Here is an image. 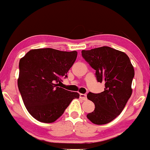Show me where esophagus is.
Listing matches in <instances>:
<instances>
[{
	"instance_id": "esophagus-1",
	"label": "esophagus",
	"mask_w": 150,
	"mask_h": 150,
	"mask_svg": "<svg viewBox=\"0 0 150 150\" xmlns=\"http://www.w3.org/2000/svg\"><path fill=\"white\" fill-rule=\"evenodd\" d=\"M80 97L81 99H82V100H84V101L87 100V95H86V94H80Z\"/></svg>"
}]
</instances>
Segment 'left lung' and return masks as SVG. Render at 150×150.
<instances>
[{
    "instance_id": "1",
    "label": "left lung",
    "mask_w": 150,
    "mask_h": 150,
    "mask_svg": "<svg viewBox=\"0 0 150 150\" xmlns=\"http://www.w3.org/2000/svg\"><path fill=\"white\" fill-rule=\"evenodd\" d=\"M82 55L96 70L98 82L105 85L104 92L87 94L95 108L87 117L94 124H106L122 112L130 99L135 70L127 54L108 46L82 50Z\"/></svg>"
}]
</instances>
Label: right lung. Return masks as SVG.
Masks as SVG:
<instances>
[{"label": "right lung", "mask_w": 150, "mask_h": 150, "mask_svg": "<svg viewBox=\"0 0 150 150\" xmlns=\"http://www.w3.org/2000/svg\"><path fill=\"white\" fill-rule=\"evenodd\" d=\"M76 51H62L46 48L30 50L19 63L18 85L30 115L42 123L56 121L64 113L77 92L58 87L61 77L75 63Z\"/></svg>", "instance_id": "1"}]
</instances>
